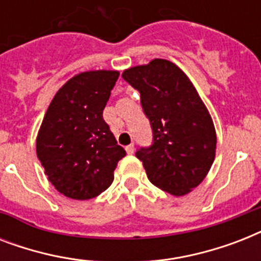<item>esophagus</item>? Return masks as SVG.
<instances>
[{
	"instance_id": "obj_1",
	"label": "esophagus",
	"mask_w": 261,
	"mask_h": 261,
	"mask_svg": "<svg viewBox=\"0 0 261 261\" xmlns=\"http://www.w3.org/2000/svg\"><path fill=\"white\" fill-rule=\"evenodd\" d=\"M134 150H135V147H134V145H133V143H131V145H128V146H126L127 154H133V153H134Z\"/></svg>"
}]
</instances>
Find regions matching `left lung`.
<instances>
[{
	"label": "left lung",
	"instance_id": "1",
	"mask_svg": "<svg viewBox=\"0 0 261 261\" xmlns=\"http://www.w3.org/2000/svg\"><path fill=\"white\" fill-rule=\"evenodd\" d=\"M122 77L141 93L153 130V143L135 153L147 178L174 196L188 194L215 159L217 135L204 102L184 71L167 59L130 67Z\"/></svg>",
	"mask_w": 261,
	"mask_h": 261
}]
</instances>
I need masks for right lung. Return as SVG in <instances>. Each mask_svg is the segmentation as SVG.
<instances>
[{
	"instance_id": "right-lung-1",
	"label": "right lung",
	"mask_w": 261,
	"mask_h": 261,
	"mask_svg": "<svg viewBox=\"0 0 261 261\" xmlns=\"http://www.w3.org/2000/svg\"><path fill=\"white\" fill-rule=\"evenodd\" d=\"M119 71H84L53 98L36 138V154L55 190L67 198H96L114 181L126 151L119 146L102 111Z\"/></svg>"
}]
</instances>
